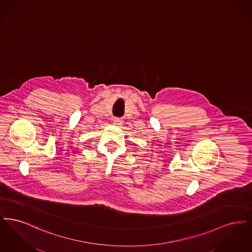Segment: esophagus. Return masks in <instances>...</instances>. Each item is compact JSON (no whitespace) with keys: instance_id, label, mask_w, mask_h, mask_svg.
I'll use <instances>...</instances> for the list:
<instances>
[{"instance_id":"1","label":"esophagus","mask_w":252,"mask_h":252,"mask_svg":"<svg viewBox=\"0 0 252 252\" xmlns=\"http://www.w3.org/2000/svg\"><path fill=\"white\" fill-rule=\"evenodd\" d=\"M113 124L114 125H117V126H121L122 124H123V120L121 119V118H117V117H115V118H113Z\"/></svg>"}]
</instances>
